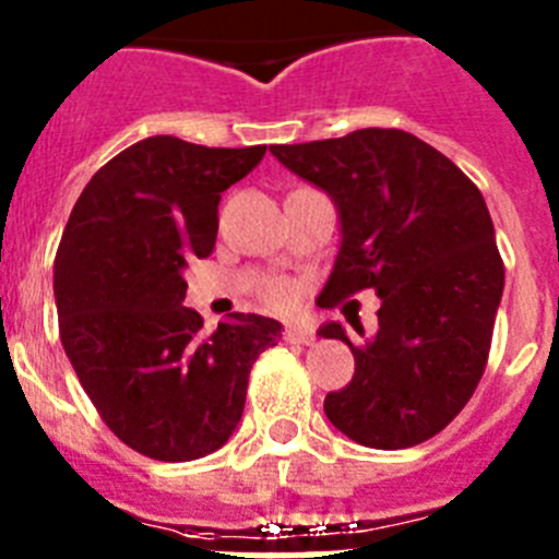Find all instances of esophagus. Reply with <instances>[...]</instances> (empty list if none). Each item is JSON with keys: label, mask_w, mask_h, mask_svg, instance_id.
Listing matches in <instances>:
<instances>
[{"label": "esophagus", "mask_w": 559, "mask_h": 559, "mask_svg": "<svg viewBox=\"0 0 559 559\" xmlns=\"http://www.w3.org/2000/svg\"><path fill=\"white\" fill-rule=\"evenodd\" d=\"M285 341H288V344H305V347H310V344L316 341V333L308 328V324L294 322L285 328Z\"/></svg>", "instance_id": "obj_1"}]
</instances>
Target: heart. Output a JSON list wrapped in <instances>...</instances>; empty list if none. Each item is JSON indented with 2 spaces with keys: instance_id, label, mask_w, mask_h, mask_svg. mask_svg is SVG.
I'll return each instance as SVG.
<instances>
[{
  "instance_id": "b5f03b06",
  "label": "heart",
  "mask_w": 559,
  "mask_h": 559,
  "mask_svg": "<svg viewBox=\"0 0 559 559\" xmlns=\"http://www.w3.org/2000/svg\"><path fill=\"white\" fill-rule=\"evenodd\" d=\"M263 299L271 305V308L285 310L294 305L296 288L288 283V280H271V283L263 288Z\"/></svg>"
}]
</instances>
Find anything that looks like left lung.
Instances as JSON below:
<instances>
[{
    "instance_id": "1",
    "label": "left lung",
    "mask_w": 559,
    "mask_h": 559,
    "mask_svg": "<svg viewBox=\"0 0 559 559\" xmlns=\"http://www.w3.org/2000/svg\"><path fill=\"white\" fill-rule=\"evenodd\" d=\"M280 165L338 210L341 246L319 305L380 296L378 333L355 347V374L324 397L353 442L380 451L431 439L476 392L503 294V263L481 192L448 156L397 128L274 145Z\"/></svg>"
}]
</instances>
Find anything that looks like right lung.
Here are the masks:
<instances>
[{
  "label": "right lung",
  "mask_w": 559,
  "mask_h": 559,
  "mask_svg": "<svg viewBox=\"0 0 559 559\" xmlns=\"http://www.w3.org/2000/svg\"><path fill=\"white\" fill-rule=\"evenodd\" d=\"M263 156L147 136L92 176L63 229L52 288L67 358L106 426L159 462L218 451L243 417L251 364L283 338L257 313L204 335L181 305L187 263L215 249L221 192Z\"/></svg>",
  "instance_id": "1"
}]
</instances>
